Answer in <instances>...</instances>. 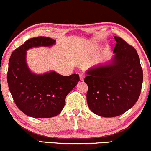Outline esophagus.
I'll list each match as a JSON object with an SVG mask.
<instances>
[{
  "label": "esophagus",
  "instance_id": "34e87169",
  "mask_svg": "<svg viewBox=\"0 0 151 151\" xmlns=\"http://www.w3.org/2000/svg\"><path fill=\"white\" fill-rule=\"evenodd\" d=\"M80 80H81V81H83V80H84L85 74H83V72H80Z\"/></svg>",
  "mask_w": 151,
  "mask_h": 151
}]
</instances>
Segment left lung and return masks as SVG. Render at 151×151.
Masks as SVG:
<instances>
[{
    "instance_id": "1",
    "label": "left lung",
    "mask_w": 151,
    "mask_h": 151,
    "mask_svg": "<svg viewBox=\"0 0 151 151\" xmlns=\"http://www.w3.org/2000/svg\"><path fill=\"white\" fill-rule=\"evenodd\" d=\"M116 45L112 60L86 71L87 102L94 114L104 118L121 115L132 107L140 95L142 68L137 50L114 36Z\"/></svg>"
}]
</instances>
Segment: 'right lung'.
<instances>
[{
    "label": "right lung",
    "instance_id": "right-lung-1",
    "mask_svg": "<svg viewBox=\"0 0 151 151\" xmlns=\"http://www.w3.org/2000/svg\"><path fill=\"white\" fill-rule=\"evenodd\" d=\"M55 43L49 37L32 38L11 55L7 73L10 93L17 106L32 118H48L60 114L66 96L80 81L79 74L63 76L55 71L38 74L30 71L26 60L27 50L52 47Z\"/></svg>",
    "mask_w": 151,
    "mask_h": 151
}]
</instances>
